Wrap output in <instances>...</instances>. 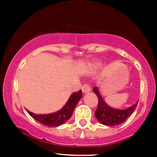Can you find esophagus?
Instances as JSON below:
<instances>
[{"instance_id":"esophagus-1","label":"esophagus","mask_w":157,"mask_h":157,"mask_svg":"<svg viewBox=\"0 0 157 157\" xmlns=\"http://www.w3.org/2000/svg\"><path fill=\"white\" fill-rule=\"evenodd\" d=\"M90 90V87L89 85H87V84H85V85H83L82 86V91L83 94H86V93H89Z\"/></svg>"}]
</instances>
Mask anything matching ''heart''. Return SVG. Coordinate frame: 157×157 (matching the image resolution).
<instances>
[{
    "label": "heart",
    "instance_id": "obj_1",
    "mask_svg": "<svg viewBox=\"0 0 157 157\" xmlns=\"http://www.w3.org/2000/svg\"><path fill=\"white\" fill-rule=\"evenodd\" d=\"M100 64H101V63H100L99 61H94V62H93V63H90V65H89V67H88L89 71L95 70V69H97L98 67L100 66Z\"/></svg>",
    "mask_w": 157,
    "mask_h": 157
}]
</instances>
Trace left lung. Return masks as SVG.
<instances>
[{
  "label": "left lung",
  "mask_w": 157,
  "mask_h": 157,
  "mask_svg": "<svg viewBox=\"0 0 157 157\" xmlns=\"http://www.w3.org/2000/svg\"><path fill=\"white\" fill-rule=\"evenodd\" d=\"M93 90L98 98V106L95 112V116L97 120L103 125L117 126L121 124L132 114L138 105V101H137L134 105L126 109H114L105 103L98 86L94 87Z\"/></svg>",
  "instance_id": "8db88e82"
}]
</instances>
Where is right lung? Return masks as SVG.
<instances>
[{
	"label": "right lung",
	"instance_id": "1",
	"mask_svg": "<svg viewBox=\"0 0 157 157\" xmlns=\"http://www.w3.org/2000/svg\"><path fill=\"white\" fill-rule=\"evenodd\" d=\"M82 94L81 90L78 92L73 93L70 96L68 101H67V103L63 105L60 110L51 113V114L37 115L28 110H27V112L31 117L34 118V120L41 123L43 125L47 126V127H59L70 119V117L73 114L76 105L82 98Z\"/></svg>",
	"mask_w": 157,
	"mask_h": 157
}]
</instances>
